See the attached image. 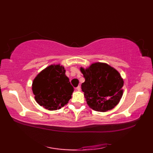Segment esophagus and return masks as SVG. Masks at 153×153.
<instances>
[{
  "label": "esophagus",
  "mask_w": 153,
  "mask_h": 153,
  "mask_svg": "<svg viewBox=\"0 0 153 153\" xmlns=\"http://www.w3.org/2000/svg\"><path fill=\"white\" fill-rule=\"evenodd\" d=\"M76 90H77V91H80L81 90V87L79 86V85H78V86H77V87H76Z\"/></svg>",
  "instance_id": "obj_1"
}]
</instances>
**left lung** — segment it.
Listing matches in <instances>:
<instances>
[{
	"label": "left lung",
	"instance_id": "8db88e82",
	"mask_svg": "<svg viewBox=\"0 0 153 153\" xmlns=\"http://www.w3.org/2000/svg\"><path fill=\"white\" fill-rule=\"evenodd\" d=\"M85 82L82 89L92 109L106 112L115 107L123 95V81L120 74L109 65L97 62L86 70L81 68Z\"/></svg>",
	"mask_w": 153,
	"mask_h": 153
}]
</instances>
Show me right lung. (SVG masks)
I'll return each instance as SVG.
<instances>
[{"label": "right lung", "mask_w": 153, "mask_h": 153, "mask_svg": "<svg viewBox=\"0 0 153 153\" xmlns=\"http://www.w3.org/2000/svg\"><path fill=\"white\" fill-rule=\"evenodd\" d=\"M62 66L51 65L37 75L32 90L39 105L49 110L63 107L71 98L74 87Z\"/></svg>", "instance_id": "right-lung-1"}]
</instances>
